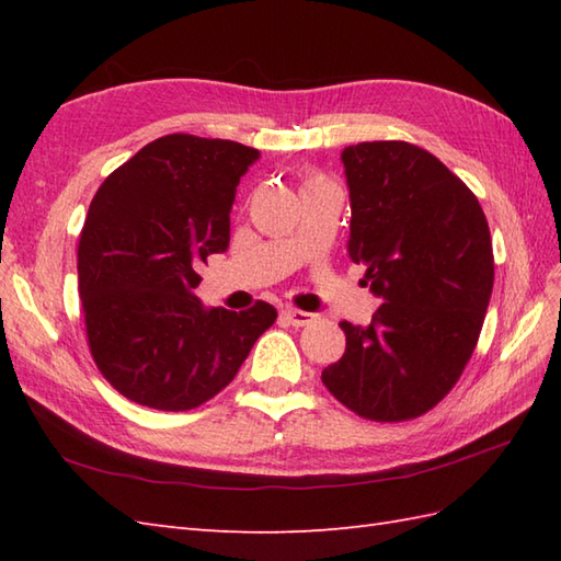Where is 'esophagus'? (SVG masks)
I'll list each match as a JSON object with an SVG mask.
<instances>
[{
  "mask_svg": "<svg viewBox=\"0 0 561 561\" xmlns=\"http://www.w3.org/2000/svg\"><path fill=\"white\" fill-rule=\"evenodd\" d=\"M282 316L287 318L294 328H306V325H311L313 320H316V316H313V313H308V311H299V308H291V306L284 308Z\"/></svg>",
  "mask_w": 561,
  "mask_h": 561,
  "instance_id": "esophagus-1",
  "label": "esophagus"
}]
</instances>
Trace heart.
Instances as JSON below:
<instances>
[{"mask_svg": "<svg viewBox=\"0 0 561 561\" xmlns=\"http://www.w3.org/2000/svg\"><path fill=\"white\" fill-rule=\"evenodd\" d=\"M325 183H330V181H328V178H325L323 173H308V175L304 178L301 190H304V187H313V185H325Z\"/></svg>", "mask_w": 561, "mask_h": 561, "instance_id": "1", "label": "heart"}]
</instances>
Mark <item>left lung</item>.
Here are the masks:
<instances>
[{"instance_id":"8db88e82","label":"left lung","mask_w":561,"mask_h":561,"mask_svg":"<svg viewBox=\"0 0 561 561\" xmlns=\"http://www.w3.org/2000/svg\"><path fill=\"white\" fill-rule=\"evenodd\" d=\"M342 163L347 253L383 304L368 325L342 320L347 350L320 378L364 420L408 422L448 396L478 347L494 287L490 224L472 190L410 141H362Z\"/></svg>"}]
</instances>
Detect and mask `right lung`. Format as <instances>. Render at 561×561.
<instances>
[{"mask_svg": "<svg viewBox=\"0 0 561 561\" xmlns=\"http://www.w3.org/2000/svg\"><path fill=\"white\" fill-rule=\"evenodd\" d=\"M260 157L231 139L165 135L115 169L77 250L89 352L137 404L195 410L231 383L277 311L199 304V265L229 248L236 185Z\"/></svg>", "mask_w": 561, "mask_h": 561, "instance_id": "1", "label": "right lung"}]
</instances>
